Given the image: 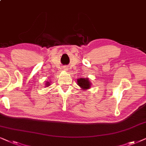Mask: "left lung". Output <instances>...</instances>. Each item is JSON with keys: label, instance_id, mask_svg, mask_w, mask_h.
<instances>
[{"label": "left lung", "instance_id": "obj_1", "mask_svg": "<svg viewBox=\"0 0 146 146\" xmlns=\"http://www.w3.org/2000/svg\"><path fill=\"white\" fill-rule=\"evenodd\" d=\"M77 83L78 85L80 86L82 89H87L89 88H90V82H89L88 79H85V78H81L77 79Z\"/></svg>", "mask_w": 146, "mask_h": 146}]
</instances>
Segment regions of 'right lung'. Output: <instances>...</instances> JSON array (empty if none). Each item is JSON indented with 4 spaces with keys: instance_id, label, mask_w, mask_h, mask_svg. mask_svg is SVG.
<instances>
[{
    "instance_id": "obj_1",
    "label": "right lung",
    "mask_w": 146,
    "mask_h": 146,
    "mask_svg": "<svg viewBox=\"0 0 146 146\" xmlns=\"http://www.w3.org/2000/svg\"><path fill=\"white\" fill-rule=\"evenodd\" d=\"M46 85H48V83H46Z\"/></svg>"
}]
</instances>
